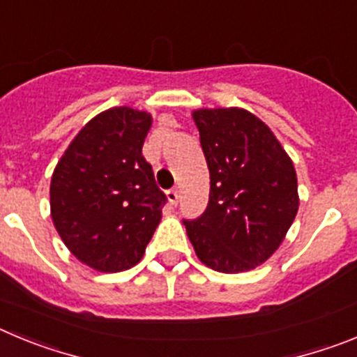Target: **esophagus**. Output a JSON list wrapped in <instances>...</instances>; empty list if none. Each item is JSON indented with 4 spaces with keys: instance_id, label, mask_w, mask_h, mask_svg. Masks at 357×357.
<instances>
[{
    "instance_id": "obj_1",
    "label": "esophagus",
    "mask_w": 357,
    "mask_h": 357,
    "mask_svg": "<svg viewBox=\"0 0 357 357\" xmlns=\"http://www.w3.org/2000/svg\"><path fill=\"white\" fill-rule=\"evenodd\" d=\"M166 198H168L172 206H176L178 204V191L176 189H169V191H166Z\"/></svg>"
}]
</instances>
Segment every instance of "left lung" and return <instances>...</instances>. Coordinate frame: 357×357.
Instances as JSON below:
<instances>
[{
    "mask_svg": "<svg viewBox=\"0 0 357 357\" xmlns=\"http://www.w3.org/2000/svg\"><path fill=\"white\" fill-rule=\"evenodd\" d=\"M211 175L209 204L184 222L198 259L222 273L254 270L284 241L298 211L293 160L266 123L239 107L193 110Z\"/></svg>",
    "mask_w": 357,
    "mask_h": 357,
    "instance_id": "obj_1",
    "label": "left lung"
}]
</instances>
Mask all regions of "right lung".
<instances>
[{"instance_id":"obj_1","label":"right lung","mask_w":357,"mask_h":357,"mask_svg":"<svg viewBox=\"0 0 357 357\" xmlns=\"http://www.w3.org/2000/svg\"><path fill=\"white\" fill-rule=\"evenodd\" d=\"M151 121L150 112L127 105L103 110L53 169V225L69 252L96 272L135 266L162 218L166 195L141 153Z\"/></svg>"}]
</instances>
